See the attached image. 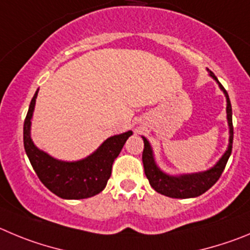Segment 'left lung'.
Returning a JSON list of instances; mask_svg holds the SVG:
<instances>
[{"instance_id":"left-lung-1","label":"left lung","mask_w":250,"mask_h":250,"mask_svg":"<svg viewBox=\"0 0 250 250\" xmlns=\"http://www.w3.org/2000/svg\"><path fill=\"white\" fill-rule=\"evenodd\" d=\"M208 72L209 76L218 83L220 88L225 93L226 101H227L226 112H227L228 128H229V143H228L227 150L225 151V154H223L222 157L220 158V160L213 167H209L208 170H205V171L191 172V174H167V172H164L158 167L157 162L154 159L153 148H151L148 139L146 137H142L144 142V150L143 155H142V160H143L146 176L148 178L149 184H150V186L154 190L157 191V192L162 193V195L167 196V197H172V199H191V197H197V196L206 192L220 179L223 170H225L226 164H227L228 159H229L230 153H232L233 123L232 106H230L229 97H228L227 91L221 85L220 81L217 80L216 75H214L213 72L209 71V70Z\"/></svg>"}]
</instances>
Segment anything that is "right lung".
Wrapping results in <instances>:
<instances>
[{
	"label": "right lung",
	"mask_w": 250,
	"mask_h": 250,
	"mask_svg": "<svg viewBox=\"0 0 250 250\" xmlns=\"http://www.w3.org/2000/svg\"><path fill=\"white\" fill-rule=\"evenodd\" d=\"M38 90L30 101L29 109L23 125V143L25 153L46 188L65 200H81L101 192L107 185L112 172V164L120 155L125 141L133 134L132 130L107 138L96 150L83 159L64 162L41 150L30 137Z\"/></svg>",
	"instance_id": "add662e5"
}]
</instances>
